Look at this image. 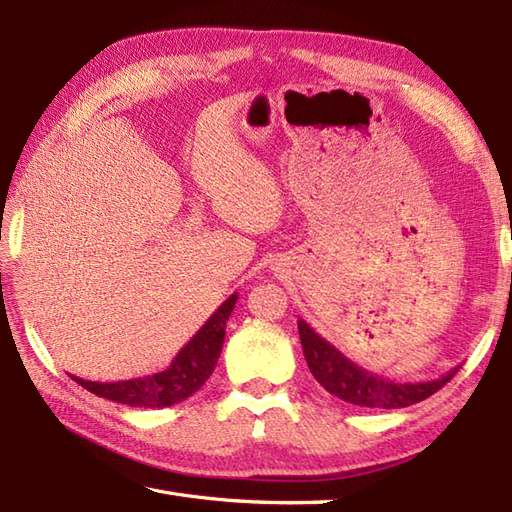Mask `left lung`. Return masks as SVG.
<instances>
[{
  "mask_svg": "<svg viewBox=\"0 0 512 512\" xmlns=\"http://www.w3.org/2000/svg\"><path fill=\"white\" fill-rule=\"evenodd\" d=\"M299 339L303 356H306V363L317 383L332 396L356 407L400 409L416 405V402L436 394L458 372V367H453L451 372L436 380H427V383H396V380L369 374L367 369L352 363L303 319H299Z\"/></svg>",
  "mask_w": 512,
  "mask_h": 512,
  "instance_id": "8db88e82",
  "label": "left lung"
}]
</instances>
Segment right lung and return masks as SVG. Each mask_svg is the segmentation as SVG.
Returning a JSON list of instances; mask_svg holds the SVG:
<instances>
[{"label": "right lung", "mask_w": 512, "mask_h": 512, "mask_svg": "<svg viewBox=\"0 0 512 512\" xmlns=\"http://www.w3.org/2000/svg\"><path fill=\"white\" fill-rule=\"evenodd\" d=\"M235 301L237 292L211 314L209 321L182 347L165 372L134 380H118V383H94V380H83L76 376H72V380L96 396L129 407L160 409L187 400L213 374L224 345L226 321L231 317Z\"/></svg>", "instance_id": "add662e5"}]
</instances>
